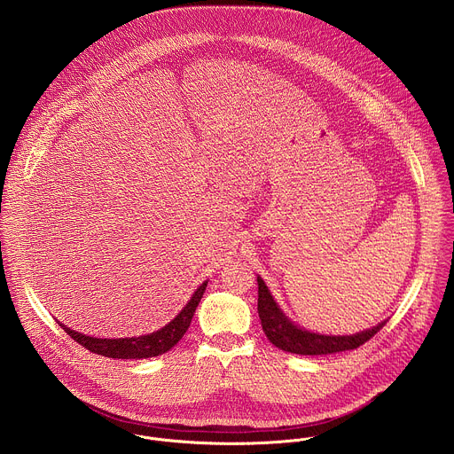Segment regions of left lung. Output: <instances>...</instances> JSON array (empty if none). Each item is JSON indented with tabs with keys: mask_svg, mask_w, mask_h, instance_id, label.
<instances>
[{
	"mask_svg": "<svg viewBox=\"0 0 454 454\" xmlns=\"http://www.w3.org/2000/svg\"><path fill=\"white\" fill-rule=\"evenodd\" d=\"M258 316L262 321V330L267 335L269 342L286 353L295 355H332L340 351L356 349L367 340H371L385 325L387 321L380 323L378 326L346 337H332V335H319L310 333L294 326L283 312L274 303L270 292L267 290L263 279L258 276Z\"/></svg>",
	"mask_w": 454,
	"mask_h": 454,
	"instance_id": "1",
	"label": "left lung"
}]
</instances>
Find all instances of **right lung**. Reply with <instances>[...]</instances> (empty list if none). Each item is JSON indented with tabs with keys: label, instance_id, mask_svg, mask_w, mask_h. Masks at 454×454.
<instances>
[{
	"label": "right lung",
	"instance_id": "right-lung-1",
	"mask_svg": "<svg viewBox=\"0 0 454 454\" xmlns=\"http://www.w3.org/2000/svg\"><path fill=\"white\" fill-rule=\"evenodd\" d=\"M207 288V281L203 285H200V288L194 292V295L191 297L189 303L185 305V309L162 330L151 333V335H144V337H131V339H94V337H87L82 335L78 332H73L69 328H66L64 325H60V328L80 346H83L85 349H89L90 353L101 355V356H108V358H133V360H140V358H151V356H159L168 353L171 348H175L178 344V340L185 335V332L191 326V321L194 317V312L200 305V301L205 294Z\"/></svg>",
	"mask_w": 454,
	"mask_h": 454
}]
</instances>
